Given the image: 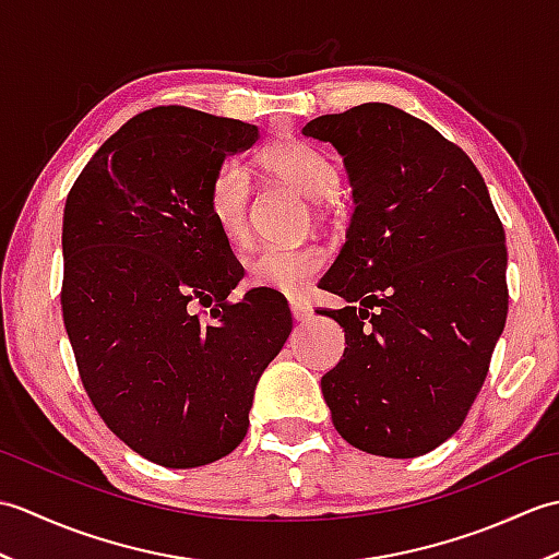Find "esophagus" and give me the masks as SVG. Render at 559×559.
<instances>
[{"label":"esophagus","mask_w":559,"mask_h":559,"mask_svg":"<svg viewBox=\"0 0 559 559\" xmlns=\"http://www.w3.org/2000/svg\"><path fill=\"white\" fill-rule=\"evenodd\" d=\"M290 314H293L295 322H305V319L312 314V310H310V307H307V305L293 300V302H290Z\"/></svg>","instance_id":"1"}]
</instances>
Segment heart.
I'll use <instances>...</instances> for the list:
<instances>
[{
  "mask_svg": "<svg viewBox=\"0 0 559 559\" xmlns=\"http://www.w3.org/2000/svg\"><path fill=\"white\" fill-rule=\"evenodd\" d=\"M261 165L276 180L312 201L331 199L338 192L341 175L336 163L322 148L305 141H281L261 153ZM249 175L245 165L225 158L209 185V211L221 233L233 242L247 235ZM324 269V252L319 247H266L247 259V283L252 288L298 298L312 286Z\"/></svg>",
  "mask_w": 559,
  "mask_h": 559,
  "instance_id": "b5f03b06",
  "label": "heart"
}]
</instances>
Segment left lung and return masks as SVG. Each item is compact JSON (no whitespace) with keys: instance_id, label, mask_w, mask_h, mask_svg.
Here are the masks:
<instances>
[{"instance_id":"left-lung-1","label":"left lung","mask_w":559,"mask_h":559,"mask_svg":"<svg viewBox=\"0 0 559 559\" xmlns=\"http://www.w3.org/2000/svg\"><path fill=\"white\" fill-rule=\"evenodd\" d=\"M305 136L346 165V245L319 281L348 305L343 360L322 377L331 420L367 454L413 459L454 435L507 322V245L473 160L386 103L322 115Z\"/></svg>"}]
</instances>
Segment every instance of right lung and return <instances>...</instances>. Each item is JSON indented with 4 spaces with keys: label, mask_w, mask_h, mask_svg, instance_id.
<instances>
[{
    "label": "right lung",
    "mask_w": 559,
    "mask_h": 559,
    "mask_svg": "<svg viewBox=\"0 0 559 559\" xmlns=\"http://www.w3.org/2000/svg\"><path fill=\"white\" fill-rule=\"evenodd\" d=\"M259 129L182 105L139 112L67 197L62 314L103 423L165 468H197L242 442L254 389L290 336V310L249 290L209 211V185ZM212 307L206 323L191 312Z\"/></svg>",
    "instance_id": "add662e5"
}]
</instances>
